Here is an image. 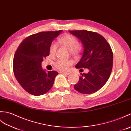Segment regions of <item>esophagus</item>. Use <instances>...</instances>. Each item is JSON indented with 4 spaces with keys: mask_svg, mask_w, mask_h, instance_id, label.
<instances>
[{
    "mask_svg": "<svg viewBox=\"0 0 131 131\" xmlns=\"http://www.w3.org/2000/svg\"><path fill=\"white\" fill-rule=\"evenodd\" d=\"M61 73H62L63 74H65V75H68L70 74V73L68 72H65V71H61Z\"/></svg>",
    "mask_w": 131,
    "mask_h": 131,
    "instance_id": "esophagus-1",
    "label": "esophagus"
}]
</instances>
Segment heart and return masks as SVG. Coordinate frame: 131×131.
I'll use <instances>...</instances> for the list:
<instances>
[{"label":"heart","instance_id":"b5f03b06","mask_svg":"<svg viewBox=\"0 0 131 131\" xmlns=\"http://www.w3.org/2000/svg\"><path fill=\"white\" fill-rule=\"evenodd\" d=\"M59 41L63 46L70 51V52L74 56H77L80 52V47L79 46V42L74 37L70 35H65L61 37ZM57 45L56 43H51L50 47V53L51 55H54L57 51ZM72 64L71 60H59L54 63L56 68L62 71L66 70L69 66Z\"/></svg>","mask_w":131,"mask_h":131}]
</instances>
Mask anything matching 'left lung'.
<instances>
[{"label":"left lung","mask_w":131,"mask_h":131,"mask_svg":"<svg viewBox=\"0 0 131 131\" xmlns=\"http://www.w3.org/2000/svg\"><path fill=\"white\" fill-rule=\"evenodd\" d=\"M69 32L79 39L83 46V55L75 68L88 69L86 74L80 73L74 89L83 94L96 92L107 83L111 74L113 56L110 45L98 33L86 30Z\"/></svg>","instance_id":"left-lung-1"}]
</instances>
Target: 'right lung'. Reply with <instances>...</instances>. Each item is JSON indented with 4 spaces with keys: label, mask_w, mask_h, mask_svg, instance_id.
Returning a JSON list of instances; mask_svg holds the SVG:
<instances>
[{
    "label": "right lung",
    "mask_w": 131,
    "mask_h": 131,
    "mask_svg": "<svg viewBox=\"0 0 131 131\" xmlns=\"http://www.w3.org/2000/svg\"><path fill=\"white\" fill-rule=\"evenodd\" d=\"M62 31L41 32L28 36L15 53L13 72L17 80L27 92L35 96L43 95L52 87L59 74L42 68L43 59L50 54L52 42Z\"/></svg>",
    "instance_id": "right-lung-1"
}]
</instances>
